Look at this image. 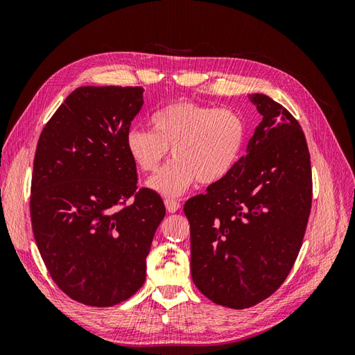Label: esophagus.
Returning <instances> with one entry per match:
<instances>
[{"mask_svg":"<svg viewBox=\"0 0 355 355\" xmlns=\"http://www.w3.org/2000/svg\"><path fill=\"white\" fill-rule=\"evenodd\" d=\"M164 204H166V209H167L168 213H175L180 209V204L176 200H166Z\"/></svg>","mask_w":355,"mask_h":355,"instance_id":"obj_1","label":"esophagus"}]
</instances>
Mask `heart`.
I'll return each mask as SVG.
<instances>
[{
  "mask_svg": "<svg viewBox=\"0 0 355 355\" xmlns=\"http://www.w3.org/2000/svg\"><path fill=\"white\" fill-rule=\"evenodd\" d=\"M153 130L133 127L125 135V149L144 173H154L167 155L173 161L148 182L166 198H176L194 187L214 185L239 166L249 136L244 115L231 108L194 101L173 102L158 110Z\"/></svg>",
  "mask_w": 355,
  "mask_h": 355,
  "instance_id": "1",
  "label": "heart"
}]
</instances>
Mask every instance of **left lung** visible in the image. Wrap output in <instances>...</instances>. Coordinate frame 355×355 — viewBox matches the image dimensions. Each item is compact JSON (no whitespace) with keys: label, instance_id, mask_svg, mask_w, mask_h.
<instances>
[{"label":"left lung","instance_id":"obj_1","mask_svg":"<svg viewBox=\"0 0 355 355\" xmlns=\"http://www.w3.org/2000/svg\"><path fill=\"white\" fill-rule=\"evenodd\" d=\"M261 123L232 173L189 198L191 274L214 304L250 308L287 278L313 201L305 135L270 96L249 94Z\"/></svg>","mask_w":355,"mask_h":355}]
</instances>
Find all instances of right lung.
Here are the masks:
<instances>
[{"mask_svg":"<svg viewBox=\"0 0 355 355\" xmlns=\"http://www.w3.org/2000/svg\"><path fill=\"white\" fill-rule=\"evenodd\" d=\"M142 87H78L42 128L31 187L32 231L63 293L112 306L145 283L146 256L166 216L161 197L137 189L125 135Z\"/></svg>","mask_w":355,"mask_h":355,"instance_id":"obj_1","label":"right lung"}]
</instances>
